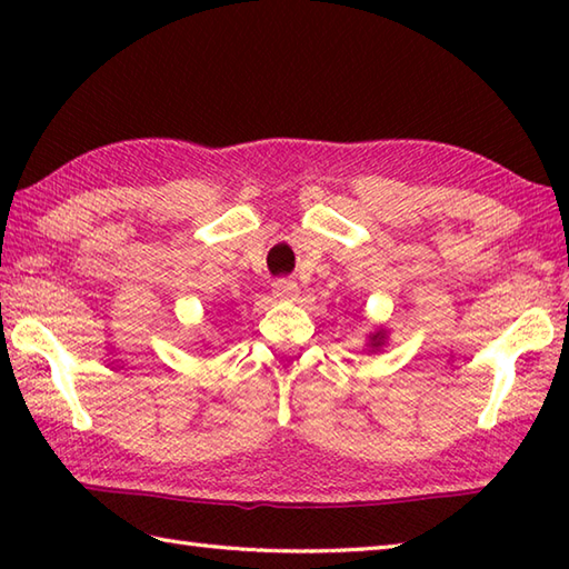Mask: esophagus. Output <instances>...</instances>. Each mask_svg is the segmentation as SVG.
Returning <instances> with one entry per match:
<instances>
[{
	"label": "esophagus",
	"instance_id": "obj_1",
	"mask_svg": "<svg viewBox=\"0 0 569 569\" xmlns=\"http://www.w3.org/2000/svg\"><path fill=\"white\" fill-rule=\"evenodd\" d=\"M271 291L278 300H293L298 296V283L291 278H276L271 283Z\"/></svg>",
	"mask_w": 569,
	"mask_h": 569
}]
</instances>
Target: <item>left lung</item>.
<instances>
[{
  "label": "left lung",
  "mask_w": 569,
  "mask_h": 569,
  "mask_svg": "<svg viewBox=\"0 0 569 569\" xmlns=\"http://www.w3.org/2000/svg\"><path fill=\"white\" fill-rule=\"evenodd\" d=\"M377 340H379V337H373V345H379V342H377Z\"/></svg>",
  "instance_id": "8db88e82"
}]
</instances>
